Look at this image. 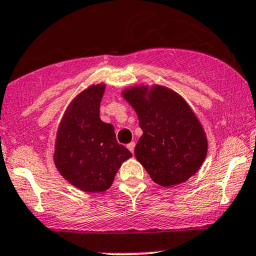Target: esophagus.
I'll list each match as a JSON object with an SVG mask.
<instances>
[{
  "mask_svg": "<svg viewBox=\"0 0 256 256\" xmlns=\"http://www.w3.org/2000/svg\"><path fill=\"white\" fill-rule=\"evenodd\" d=\"M134 142H131V143H128V150L131 152V153H134Z\"/></svg>",
  "mask_w": 256,
  "mask_h": 256,
  "instance_id": "obj_1",
  "label": "esophagus"
}]
</instances>
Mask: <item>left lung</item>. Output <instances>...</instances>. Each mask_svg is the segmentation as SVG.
Segmentation results:
<instances>
[{"instance_id":"left-lung-1","label":"left lung","mask_w":256,"mask_h":256,"mask_svg":"<svg viewBox=\"0 0 256 256\" xmlns=\"http://www.w3.org/2000/svg\"><path fill=\"white\" fill-rule=\"evenodd\" d=\"M122 94L143 131L134 147L136 159L160 186L186 182L200 169L208 153L206 131L190 104L162 85L130 86Z\"/></svg>"}]
</instances>
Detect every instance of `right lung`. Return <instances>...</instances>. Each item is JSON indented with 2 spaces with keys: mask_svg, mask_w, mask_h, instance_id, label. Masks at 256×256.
<instances>
[{
  "mask_svg": "<svg viewBox=\"0 0 256 256\" xmlns=\"http://www.w3.org/2000/svg\"><path fill=\"white\" fill-rule=\"evenodd\" d=\"M106 84L90 85L64 112L54 143V164L69 184L84 192H103L131 152L119 144L112 124L100 119Z\"/></svg>",
  "mask_w": 256,
  "mask_h": 256,
  "instance_id": "1",
  "label": "right lung"
}]
</instances>
